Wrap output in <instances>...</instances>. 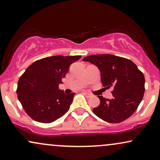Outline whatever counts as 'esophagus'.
I'll return each mask as SVG.
<instances>
[{
    "mask_svg": "<svg viewBox=\"0 0 160 160\" xmlns=\"http://www.w3.org/2000/svg\"><path fill=\"white\" fill-rule=\"evenodd\" d=\"M82 93H83L87 98H89V97H90V96H91V94L88 93V92H82Z\"/></svg>",
    "mask_w": 160,
    "mask_h": 160,
    "instance_id": "34e87169",
    "label": "esophagus"
}]
</instances>
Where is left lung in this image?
<instances>
[{"instance_id": "8db88e82", "label": "left lung", "mask_w": 160, "mask_h": 160, "mask_svg": "<svg viewBox=\"0 0 160 160\" xmlns=\"http://www.w3.org/2000/svg\"><path fill=\"white\" fill-rule=\"evenodd\" d=\"M84 62L95 64L101 72L102 85L113 88V98L98 96L100 104L92 109L98 117L110 123H119L136 111L145 92V76L132 61L110 54L92 55Z\"/></svg>"}]
</instances>
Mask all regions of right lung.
Listing matches in <instances>:
<instances>
[{
  "instance_id": "obj_1",
  "label": "right lung",
  "mask_w": 160,
  "mask_h": 160,
  "mask_svg": "<svg viewBox=\"0 0 160 160\" xmlns=\"http://www.w3.org/2000/svg\"><path fill=\"white\" fill-rule=\"evenodd\" d=\"M81 57H47L27 68L20 77L16 92L29 117L41 123H51L68 111L75 93L64 94L58 90V84L62 83L71 64Z\"/></svg>"
}]
</instances>
